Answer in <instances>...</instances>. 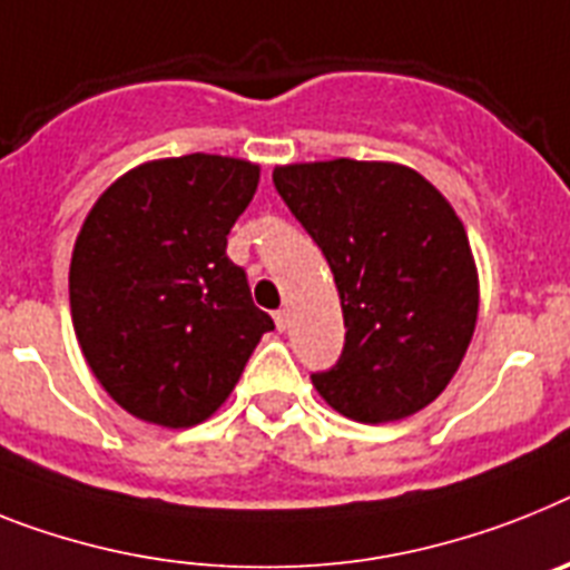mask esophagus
Listing matches in <instances>:
<instances>
[{"instance_id":"1","label":"esophagus","mask_w":570,"mask_h":570,"mask_svg":"<svg viewBox=\"0 0 570 570\" xmlns=\"http://www.w3.org/2000/svg\"><path fill=\"white\" fill-rule=\"evenodd\" d=\"M272 318H275L277 330L289 327V313H286V309H275V313H272Z\"/></svg>"}]
</instances>
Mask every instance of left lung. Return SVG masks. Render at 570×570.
<instances>
[{
  "mask_svg": "<svg viewBox=\"0 0 570 570\" xmlns=\"http://www.w3.org/2000/svg\"><path fill=\"white\" fill-rule=\"evenodd\" d=\"M277 194L336 277L344 347L315 391L356 423H394L438 400L478 318L472 248L446 196L394 161L275 167Z\"/></svg>",
  "mask_w": 570,
  "mask_h": 570,
  "instance_id": "8db88e82",
  "label": "left lung"
}]
</instances>
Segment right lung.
<instances>
[{"label": "right lung", "instance_id": "add662e5", "mask_svg": "<svg viewBox=\"0 0 570 570\" xmlns=\"http://www.w3.org/2000/svg\"><path fill=\"white\" fill-rule=\"evenodd\" d=\"M257 179L261 167L232 156L147 161L83 219L71 322L92 374L132 417L167 429L208 420L275 330L226 255Z\"/></svg>", "mask_w": 570, "mask_h": 570}]
</instances>
